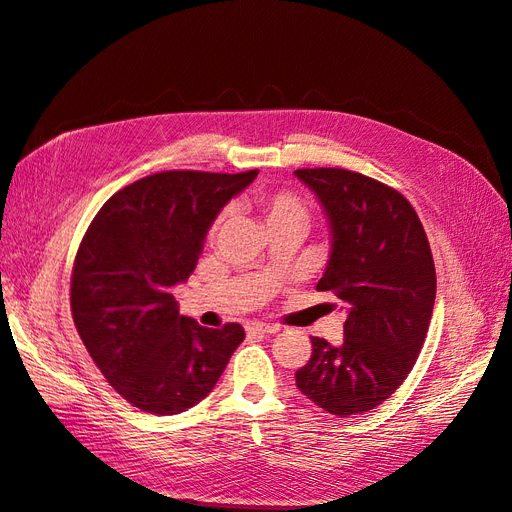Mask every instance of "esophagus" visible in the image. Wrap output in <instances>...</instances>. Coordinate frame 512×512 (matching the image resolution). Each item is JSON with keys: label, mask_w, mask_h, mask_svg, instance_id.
Returning a JSON list of instances; mask_svg holds the SVG:
<instances>
[{"label": "esophagus", "mask_w": 512, "mask_h": 512, "mask_svg": "<svg viewBox=\"0 0 512 512\" xmlns=\"http://www.w3.org/2000/svg\"><path fill=\"white\" fill-rule=\"evenodd\" d=\"M248 334H259V336H268V334H277L279 325H270V323H248L246 325Z\"/></svg>", "instance_id": "obj_1"}]
</instances>
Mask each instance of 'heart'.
I'll return each instance as SVG.
<instances>
[{"instance_id": "b5f03b06", "label": "heart", "mask_w": 512, "mask_h": 512, "mask_svg": "<svg viewBox=\"0 0 512 512\" xmlns=\"http://www.w3.org/2000/svg\"><path fill=\"white\" fill-rule=\"evenodd\" d=\"M255 207L259 211L264 227L268 229H294L301 235L310 227V207L307 202L294 192H268V189H259L253 196ZM222 216L211 224V235L220 229Z\"/></svg>"}]
</instances>
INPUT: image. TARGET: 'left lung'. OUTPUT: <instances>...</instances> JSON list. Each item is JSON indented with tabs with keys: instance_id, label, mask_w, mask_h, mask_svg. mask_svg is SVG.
Wrapping results in <instances>:
<instances>
[{
	"instance_id": "left-lung-1",
	"label": "left lung",
	"mask_w": 512,
	"mask_h": 512,
	"mask_svg": "<svg viewBox=\"0 0 512 512\" xmlns=\"http://www.w3.org/2000/svg\"><path fill=\"white\" fill-rule=\"evenodd\" d=\"M325 209L331 253L316 290L344 303V340L312 338L296 371L303 395L336 417L377 408L412 371L430 327L436 270L430 242L397 189L342 168L296 170Z\"/></svg>"
}]
</instances>
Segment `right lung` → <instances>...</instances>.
Returning <instances> with one entry per match:
<instances>
[{
  "mask_svg": "<svg viewBox=\"0 0 512 512\" xmlns=\"http://www.w3.org/2000/svg\"><path fill=\"white\" fill-rule=\"evenodd\" d=\"M257 170H172L139 178L104 202L71 272V316L95 366L150 414H178L218 384L244 340L237 323L200 327L178 314L176 283L192 275L207 231Z\"/></svg>",
  "mask_w": 512,
  "mask_h": 512,
  "instance_id": "obj_1",
  "label": "right lung"
}]
</instances>
